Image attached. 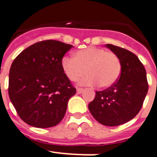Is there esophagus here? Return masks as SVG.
Masks as SVG:
<instances>
[{
  "instance_id": "esophagus-1",
  "label": "esophagus",
  "mask_w": 157,
  "mask_h": 157,
  "mask_svg": "<svg viewBox=\"0 0 157 157\" xmlns=\"http://www.w3.org/2000/svg\"><path fill=\"white\" fill-rule=\"evenodd\" d=\"M83 91H84V89H82V88H77V89H76V93L78 94H81Z\"/></svg>"
}]
</instances>
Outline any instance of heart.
<instances>
[{
  "label": "heart",
  "instance_id": "1",
  "mask_svg": "<svg viewBox=\"0 0 157 157\" xmlns=\"http://www.w3.org/2000/svg\"><path fill=\"white\" fill-rule=\"evenodd\" d=\"M63 72L71 81H76L85 74L81 85L108 88L117 81L121 73L118 57L105 49L90 47L75 52L73 58L64 56L61 59Z\"/></svg>",
  "mask_w": 157,
  "mask_h": 157
}]
</instances>
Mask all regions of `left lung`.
<instances>
[{
	"label": "left lung",
	"mask_w": 157,
	"mask_h": 157,
	"mask_svg": "<svg viewBox=\"0 0 157 157\" xmlns=\"http://www.w3.org/2000/svg\"><path fill=\"white\" fill-rule=\"evenodd\" d=\"M121 63L118 81L102 91H97L89 109L101 124L115 127L132 120L138 114L148 90L146 70L132 52L112 44H106Z\"/></svg>",
	"instance_id": "obj_1"
}]
</instances>
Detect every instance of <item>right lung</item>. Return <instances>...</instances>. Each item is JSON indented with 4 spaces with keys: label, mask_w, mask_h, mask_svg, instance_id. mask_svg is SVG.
<instances>
[{
    "label": "right lung",
    "mask_w": 157,
    "mask_h": 157,
    "mask_svg": "<svg viewBox=\"0 0 157 157\" xmlns=\"http://www.w3.org/2000/svg\"><path fill=\"white\" fill-rule=\"evenodd\" d=\"M73 46L56 40L39 42L23 50L10 67L9 96L19 117L39 128L58 124L76 89L61 59Z\"/></svg>",
    "instance_id": "add662e5"
}]
</instances>
